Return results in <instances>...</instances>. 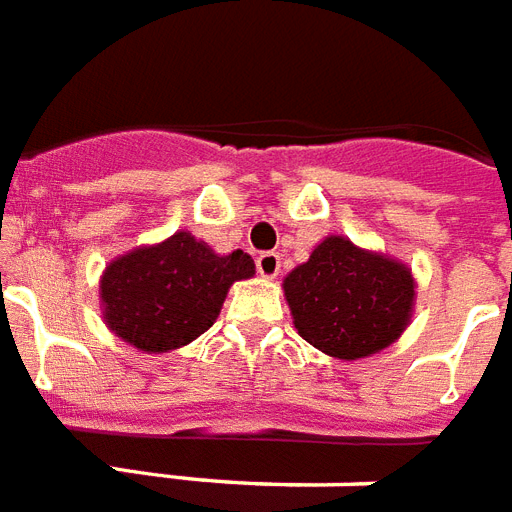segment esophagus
I'll list each match as a JSON object with an SVG mask.
<instances>
[{"label": "esophagus", "instance_id": "34e87169", "mask_svg": "<svg viewBox=\"0 0 512 512\" xmlns=\"http://www.w3.org/2000/svg\"><path fill=\"white\" fill-rule=\"evenodd\" d=\"M256 269H259L261 277H267V280H275L280 275V256L275 251H267L256 256Z\"/></svg>", "mask_w": 512, "mask_h": 512}]
</instances>
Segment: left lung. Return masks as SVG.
Here are the masks:
<instances>
[{"label":"left lung","mask_w":512,"mask_h":512,"mask_svg":"<svg viewBox=\"0 0 512 512\" xmlns=\"http://www.w3.org/2000/svg\"><path fill=\"white\" fill-rule=\"evenodd\" d=\"M285 301L298 335L343 362L365 359L402 338L415 312L418 282L404 261L327 235L290 269Z\"/></svg>","instance_id":"obj_1"}]
</instances>
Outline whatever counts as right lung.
<instances>
[{"instance_id":"right-lung-1","label":"right lung","mask_w":512,"mask_h":512,"mask_svg":"<svg viewBox=\"0 0 512 512\" xmlns=\"http://www.w3.org/2000/svg\"><path fill=\"white\" fill-rule=\"evenodd\" d=\"M248 253H216L187 230L137 245L100 277L102 322L142 354L182 349L214 325L232 282L251 280Z\"/></svg>"}]
</instances>
